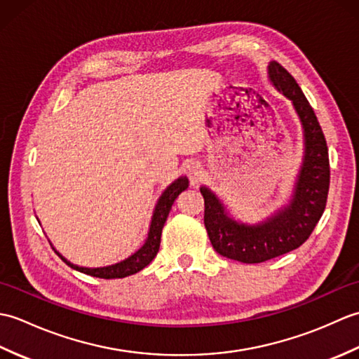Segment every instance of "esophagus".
I'll return each instance as SVG.
<instances>
[{"label": "esophagus", "instance_id": "esophagus-1", "mask_svg": "<svg viewBox=\"0 0 359 359\" xmlns=\"http://www.w3.org/2000/svg\"><path fill=\"white\" fill-rule=\"evenodd\" d=\"M188 177H189V182H191V184L194 185V184H197V182H199L201 179H202V175H203V171H202V166H201V163H197V162H193V163H189L188 165Z\"/></svg>", "mask_w": 359, "mask_h": 359}]
</instances>
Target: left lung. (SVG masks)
<instances>
[{"label": "left lung", "mask_w": 359, "mask_h": 359, "mask_svg": "<svg viewBox=\"0 0 359 359\" xmlns=\"http://www.w3.org/2000/svg\"><path fill=\"white\" fill-rule=\"evenodd\" d=\"M269 80L292 102L302 126L304 156L288 203L261 222L245 224L228 212L216 193L201 187L205 228L212 248L243 264L265 262L301 247L323 216L330 185L329 149L315 111L296 80L278 62H270Z\"/></svg>", "instance_id": "left-lung-1"}]
</instances>
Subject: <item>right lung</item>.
Listing matches in <instances>:
<instances>
[{
  "instance_id": "obj_1",
  "label": "right lung",
  "mask_w": 359,
  "mask_h": 359,
  "mask_svg": "<svg viewBox=\"0 0 359 359\" xmlns=\"http://www.w3.org/2000/svg\"><path fill=\"white\" fill-rule=\"evenodd\" d=\"M188 179L185 175L182 177L175 179L170 187H166L165 191L162 193V196L158 197V201L154 207V211H152V217H151V225H149V231H148V238L144 241L143 245L133 253L131 256H128L123 261H120L117 264L112 265H106V266H94V269H89V266H80L75 265L71 261L60 255L58 251L55 250V253L63 259V261L71 266L74 270H79L85 274H89V276L94 278H103V279H117V278H126L131 276V274L143 270L152 259L156 257L158 247H160V236H162V230L163 225L166 222V217L170 215L171 207L174 201L177 199L179 194L182 191H185L188 188Z\"/></svg>"
}]
</instances>
